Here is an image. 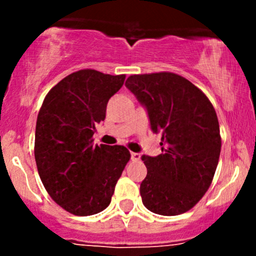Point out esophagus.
<instances>
[{
    "label": "esophagus",
    "mask_w": 256,
    "mask_h": 256,
    "mask_svg": "<svg viewBox=\"0 0 256 256\" xmlns=\"http://www.w3.org/2000/svg\"><path fill=\"white\" fill-rule=\"evenodd\" d=\"M141 154H138V152H131V160L132 161H140Z\"/></svg>",
    "instance_id": "obj_1"
}]
</instances>
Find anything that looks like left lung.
<instances>
[{"label": "left lung", "instance_id": "left-lung-1", "mask_svg": "<svg viewBox=\"0 0 256 256\" xmlns=\"http://www.w3.org/2000/svg\"><path fill=\"white\" fill-rule=\"evenodd\" d=\"M125 85L146 108L152 131L162 132V154L142 156L144 206L161 216L184 213L202 200L218 166L216 110L202 90L170 72L130 76Z\"/></svg>", "mask_w": 256, "mask_h": 256}]
</instances>
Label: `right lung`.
Listing matches in <instances>:
<instances>
[{
    "label": "right lung",
    "instance_id": "add662e5",
    "mask_svg": "<svg viewBox=\"0 0 256 256\" xmlns=\"http://www.w3.org/2000/svg\"><path fill=\"white\" fill-rule=\"evenodd\" d=\"M124 82V74L78 70L49 90L38 112V174L52 200L74 216H92L110 204L131 157L124 146L92 144L95 126L105 120L108 102Z\"/></svg>",
    "mask_w": 256,
    "mask_h": 256
}]
</instances>
